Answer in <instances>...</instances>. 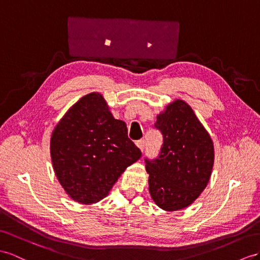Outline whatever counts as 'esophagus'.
<instances>
[{
  "mask_svg": "<svg viewBox=\"0 0 260 260\" xmlns=\"http://www.w3.org/2000/svg\"><path fill=\"white\" fill-rule=\"evenodd\" d=\"M136 146H137V147H138L139 149H141V151L143 152L144 149H145V141H144V139H141V141H137Z\"/></svg>",
  "mask_w": 260,
  "mask_h": 260,
  "instance_id": "1",
  "label": "esophagus"
}]
</instances>
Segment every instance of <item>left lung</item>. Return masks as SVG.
<instances>
[{
  "mask_svg": "<svg viewBox=\"0 0 260 260\" xmlns=\"http://www.w3.org/2000/svg\"><path fill=\"white\" fill-rule=\"evenodd\" d=\"M155 127L161 132L164 144L158 158L145 159L150 197L165 211L185 209L209 183L214 164L212 138L182 100L159 113Z\"/></svg>",
  "mask_w": 260,
  "mask_h": 260,
  "instance_id": "left-lung-1",
  "label": "left lung"
}]
</instances>
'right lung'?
I'll list each match as a JSON object with an SVG mask.
<instances>
[{
	"label": "right lung",
	"instance_id": "add662e5",
	"mask_svg": "<svg viewBox=\"0 0 260 260\" xmlns=\"http://www.w3.org/2000/svg\"><path fill=\"white\" fill-rule=\"evenodd\" d=\"M52 167L66 193L81 204L96 203L142 152L115 119L103 95L92 92L67 111L50 138Z\"/></svg>",
	"mask_w": 260,
	"mask_h": 260
}]
</instances>
